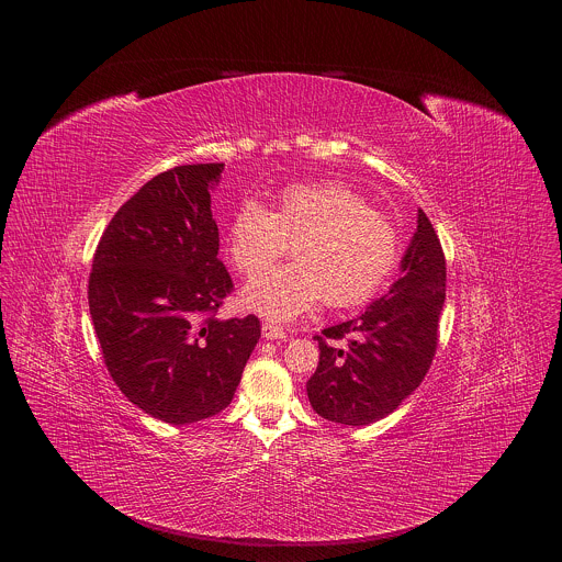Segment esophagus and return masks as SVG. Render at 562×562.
<instances>
[{
  "mask_svg": "<svg viewBox=\"0 0 562 562\" xmlns=\"http://www.w3.org/2000/svg\"><path fill=\"white\" fill-rule=\"evenodd\" d=\"M262 336H265L267 340H286V338H289L286 331H284L282 327L273 325V323H265V325H262Z\"/></svg>",
  "mask_w": 562,
  "mask_h": 562,
  "instance_id": "obj_1",
  "label": "esophagus"
}]
</instances>
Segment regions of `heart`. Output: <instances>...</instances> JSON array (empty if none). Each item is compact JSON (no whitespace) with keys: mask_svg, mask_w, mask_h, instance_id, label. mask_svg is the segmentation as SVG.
I'll return each mask as SVG.
<instances>
[{"mask_svg":"<svg viewBox=\"0 0 562 562\" xmlns=\"http://www.w3.org/2000/svg\"><path fill=\"white\" fill-rule=\"evenodd\" d=\"M289 244L296 262L261 274ZM226 254L239 273L261 274L245 286V306L286 323L323 297L336 308L369 300L397 265L400 235L356 189L297 182L280 189L271 209L239 206L228 222Z\"/></svg>","mask_w":562,"mask_h":562,"instance_id":"heart-1","label":"heart"}]
</instances>
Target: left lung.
<instances>
[{"label":"left lung","mask_w":562,"mask_h":562,"mask_svg":"<svg viewBox=\"0 0 562 562\" xmlns=\"http://www.w3.org/2000/svg\"><path fill=\"white\" fill-rule=\"evenodd\" d=\"M447 265L440 239L418 211V228L400 278L364 313L315 336L319 362L306 382L308 403L325 420L362 427L393 414L425 380L438 347ZM351 335L347 350L327 339Z\"/></svg>","instance_id":"left-lung-1"}]
</instances>
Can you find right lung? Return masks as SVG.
<instances>
[{"mask_svg":"<svg viewBox=\"0 0 562 562\" xmlns=\"http://www.w3.org/2000/svg\"><path fill=\"white\" fill-rule=\"evenodd\" d=\"M222 171L155 176L120 206L93 256L89 308L104 364L135 407L169 425L226 409L260 340L256 315L215 317L233 289L211 215Z\"/></svg>","mask_w":562,"mask_h":562,"instance_id":"right-lung-1","label":"right lung"}]
</instances>
